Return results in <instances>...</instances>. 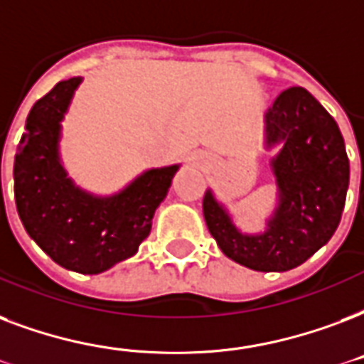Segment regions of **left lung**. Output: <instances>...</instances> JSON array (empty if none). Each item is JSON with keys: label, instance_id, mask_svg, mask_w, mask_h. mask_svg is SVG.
<instances>
[{"label": "left lung", "instance_id": "obj_1", "mask_svg": "<svg viewBox=\"0 0 364 364\" xmlns=\"http://www.w3.org/2000/svg\"><path fill=\"white\" fill-rule=\"evenodd\" d=\"M277 204L259 232L240 231L229 208L208 188L202 202L208 231L229 259L254 271H290L323 248L340 225L349 187L342 132L304 87H290L263 120Z\"/></svg>", "mask_w": 364, "mask_h": 364}]
</instances>
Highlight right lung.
I'll use <instances>...</instances> for the list:
<instances>
[{"mask_svg": "<svg viewBox=\"0 0 364 364\" xmlns=\"http://www.w3.org/2000/svg\"><path fill=\"white\" fill-rule=\"evenodd\" d=\"M82 82H59L32 107L13 177L16 212L28 237L60 267L97 274L137 254L181 164L145 170L114 194L77 187L60 158V139Z\"/></svg>", "mask_w": 364, "mask_h": 364, "instance_id": "1", "label": "right lung"}]
</instances>
